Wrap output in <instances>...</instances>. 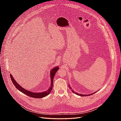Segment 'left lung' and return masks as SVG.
<instances>
[{
    "mask_svg": "<svg viewBox=\"0 0 121 121\" xmlns=\"http://www.w3.org/2000/svg\"><path fill=\"white\" fill-rule=\"evenodd\" d=\"M69 88H71V87H69ZM72 91H73V92H74V93H76V94H77V95H80V96H86V95H83V94H79V93H77L75 92H74V91H73V90H72ZM95 93V92H94V93Z\"/></svg>",
    "mask_w": 121,
    "mask_h": 121,
    "instance_id": "1",
    "label": "left lung"
}]
</instances>
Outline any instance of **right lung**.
Instances as JSON below:
<instances>
[{"instance_id": "obj_1", "label": "right lung", "mask_w": 121, "mask_h": 121, "mask_svg": "<svg viewBox=\"0 0 121 121\" xmlns=\"http://www.w3.org/2000/svg\"><path fill=\"white\" fill-rule=\"evenodd\" d=\"M58 69V67H56L54 68L52 71H51L50 72V77H51V87L49 88V89L46 91H44V92H40V93H34L31 92V91H29L26 90L25 89H24L23 88H22V87H21L20 85H19V84L17 83V82L14 80V79H13V76L12 75H10V78L13 84V85L15 86V87L17 88L20 90L21 92H23V93L26 94L27 95L31 97H34V98H42L45 97L46 96H47V95H48L50 93V91H52V85H53V78L54 77L55 74L56 73V72L57 71Z\"/></svg>"}]
</instances>
